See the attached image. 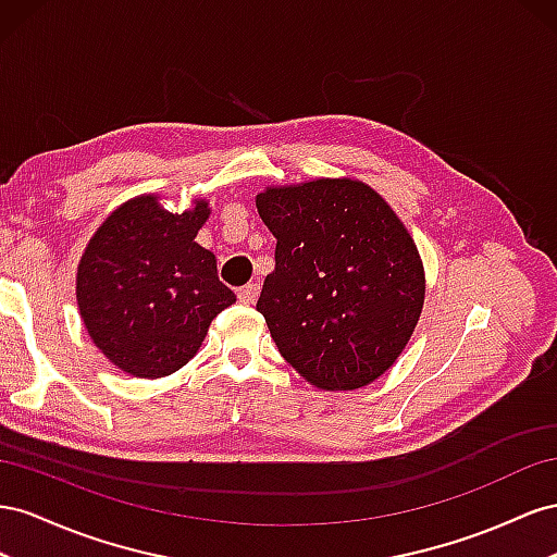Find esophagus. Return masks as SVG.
I'll use <instances>...</instances> for the list:
<instances>
[{"label":"esophagus","instance_id":"obj_1","mask_svg":"<svg viewBox=\"0 0 557 557\" xmlns=\"http://www.w3.org/2000/svg\"><path fill=\"white\" fill-rule=\"evenodd\" d=\"M259 292H261V287L257 282H249V284H245V287H240L237 289V298H240V304H253V300L259 298Z\"/></svg>","mask_w":557,"mask_h":557}]
</instances>
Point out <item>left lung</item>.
<instances>
[{
    "instance_id": "obj_1",
    "label": "left lung",
    "mask_w": 557,
    "mask_h": 557,
    "mask_svg": "<svg viewBox=\"0 0 557 557\" xmlns=\"http://www.w3.org/2000/svg\"><path fill=\"white\" fill-rule=\"evenodd\" d=\"M257 210L277 237L257 310L280 355L320 389L371 385L424 306V268L401 219L347 177L270 186Z\"/></svg>"
}]
</instances>
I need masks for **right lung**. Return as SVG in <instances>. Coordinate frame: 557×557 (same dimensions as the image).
I'll return each instance as SVG.
<instances>
[{"mask_svg": "<svg viewBox=\"0 0 557 557\" xmlns=\"http://www.w3.org/2000/svg\"><path fill=\"white\" fill-rule=\"evenodd\" d=\"M208 216V200L172 214L156 196H139L90 237L76 270V304L88 336L121 371H180L214 317L235 304L214 253L196 243Z\"/></svg>", "mask_w": 557, "mask_h": 557, "instance_id": "1", "label": "right lung"}]
</instances>
